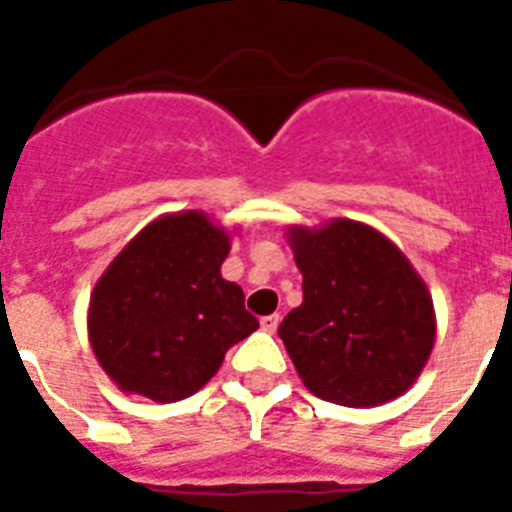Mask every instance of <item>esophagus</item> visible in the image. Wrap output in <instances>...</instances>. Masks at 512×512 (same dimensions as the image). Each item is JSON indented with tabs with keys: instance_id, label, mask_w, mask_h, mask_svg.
<instances>
[{
	"instance_id": "esophagus-1",
	"label": "esophagus",
	"mask_w": 512,
	"mask_h": 512,
	"mask_svg": "<svg viewBox=\"0 0 512 512\" xmlns=\"http://www.w3.org/2000/svg\"><path fill=\"white\" fill-rule=\"evenodd\" d=\"M279 313H271V316H263V319H260V327L265 329V332H276V327H279Z\"/></svg>"
}]
</instances>
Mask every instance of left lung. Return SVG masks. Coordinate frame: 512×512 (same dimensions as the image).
I'll return each instance as SVG.
<instances>
[{"label": "left lung", "mask_w": 512, "mask_h": 512, "mask_svg": "<svg viewBox=\"0 0 512 512\" xmlns=\"http://www.w3.org/2000/svg\"><path fill=\"white\" fill-rule=\"evenodd\" d=\"M303 273V305L279 337L313 396L342 406H377L401 396L436 340L428 287L396 244L364 223L335 220L292 228Z\"/></svg>", "instance_id": "left-lung-1"}]
</instances>
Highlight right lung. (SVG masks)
<instances>
[{
	"mask_svg": "<svg viewBox=\"0 0 512 512\" xmlns=\"http://www.w3.org/2000/svg\"><path fill=\"white\" fill-rule=\"evenodd\" d=\"M231 241L201 212L146 225L95 284L90 342L127 393L180 401L207 385L228 348L260 324L220 276Z\"/></svg>",
	"mask_w": 512,
	"mask_h": 512,
	"instance_id": "right-lung-1",
	"label": "right lung"
}]
</instances>
